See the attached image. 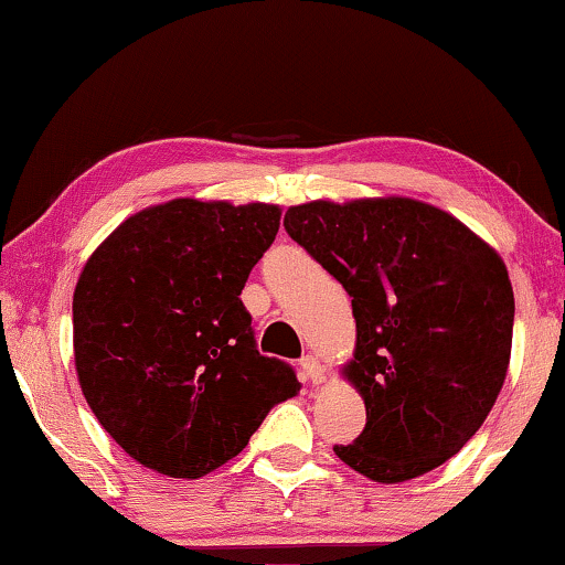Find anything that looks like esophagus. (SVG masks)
I'll use <instances>...</instances> for the list:
<instances>
[{"label": "esophagus", "instance_id": "esophagus-1", "mask_svg": "<svg viewBox=\"0 0 565 565\" xmlns=\"http://www.w3.org/2000/svg\"><path fill=\"white\" fill-rule=\"evenodd\" d=\"M300 369H303V376L311 381V384H324L327 379V369L319 363V358L313 355H306L303 361H300Z\"/></svg>", "mask_w": 565, "mask_h": 565}]
</instances>
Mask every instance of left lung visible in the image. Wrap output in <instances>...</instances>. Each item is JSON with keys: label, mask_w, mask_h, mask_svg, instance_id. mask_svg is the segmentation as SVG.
Listing matches in <instances>:
<instances>
[{"label": "left lung", "mask_w": 565, "mask_h": 565, "mask_svg": "<svg viewBox=\"0 0 565 565\" xmlns=\"http://www.w3.org/2000/svg\"><path fill=\"white\" fill-rule=\"evenodd\" d=\"M285 231L353 298L342 379L363 397L365 428L334 454L386 486L441 467L507 381L514 290L501 254L409 196L296 204Z\"/></svg>", "instance_id": "obj_1"}]
</instances>
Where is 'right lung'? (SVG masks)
Segmentation results:
<instances>
[{
	"label": "right lung",
	"instance_id": "obj_1",
	"mask_svg": "<svg viewBox=\"0 0 565 565\" xmlns=\"http://www.w3.org/2000/svg\"><path fill=\"white\" fill-rule=\"evenodd\" d=\"M280 215L277 204L179 196L129 215L85 262L72 298L79 390L148 470H217L300 392L288 363L259 355L238 298Z\"/></svg>",
	"mask_w": 565,
	"mask_h": 565
}]
</instances>
